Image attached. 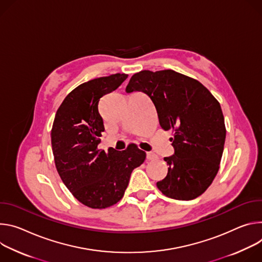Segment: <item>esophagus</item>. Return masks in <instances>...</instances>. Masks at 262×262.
<instances>
[{"label": "esophagus", "instance_id": "obj_1", "mask_svg": "<svg viewBox=\"0 0 262 262\" xmlns=\"http://www.w3.org/2000/svg\"><path fill=\"white\" fill-rule=\"evenodd\" d=\"M158 157L156 154L152 153V152H147V159L148 160H156Z\"/></svg>", "mask_w": 262, "mask_h": 262}]
</instances>
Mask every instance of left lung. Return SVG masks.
<instances>
[{
    "instance_id": "obj_1",
    "label": "left lung",
    "mask_w": 262,
    "mask_h": 262,
    "mask_svg": "<svg viewBox=\"0 0 262 262\" xmlns=\"http://www.w3.org/2000/svg\"><path fill=\"white\" fill-rule=\"evenodd\" d=\"M126 92L146 94L161 128L173 132L175 152L164 157L168 170L158 189L175 200L201 195L215 178L224 151L226 128L217 100L202 83L172 70L136 73Z\"/></svg>"
}]
</instances>
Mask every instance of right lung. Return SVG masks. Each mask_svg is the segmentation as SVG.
I'll list each match as a JSON object with an SVG mask.
<instances>
[{
	"instance_id": "add662e5",
	"label": "right lung",
	"mask_w": 262,
	"mask_h": 262,
	"mask_svg": "<svg viewBox=\"0 0 262 262\" xmlns=\"http://www.w3.org/2000/svg\"><path fill=\"white\" fill-rule=\"evenodd\" d=\"M127 77L114 74L79 85L55 115L51 141L57 171L73 195L87 207L103 209L118 203L132 170L146 159V152L134 143L120 152L98 149L105 130L98 108L100 99L118 89Z\"/></svg>"
}]
</instances>
